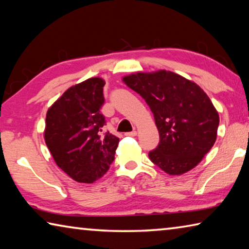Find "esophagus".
I'll list each match as a JSON object with an SVG mask.
<instances>
[{"label": "esophagus", "mask_w": 249, "mask_h": 249, "mask_svg": "<svg viewBox=\"0 0 249 249\" xmlns=\"http://www.w3.org/2000/svg\"><path fill=\"white\" fill-rule=\"evenodd\" d=\"M137 132L136 130H133V132H128V133H125V136H136Z\"/></svg>", "instance_id": "obj_1"}]
</instances>
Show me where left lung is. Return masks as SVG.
I'll return each mask as SVG.
<instances>
[{"label":"left lung","mask_w":249,"mask_h":249,"mask_svg":"<svg viewBox=\"0 0 249 249\" xmlns=\"http://www.w3.org/2000/svg\"><path fill=\"white\" fill-rule=\"evenodd\" d=\"M123 82L141 94L154 114L160 142L148 154L151 161L171 176L193 169L213 147L220 123L205 92L167 70L132 73Z\"/></svg>","instance_id":"8db88e82"}]
</instances>
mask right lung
<instances>
[{"mask_svg":"<svg viewBox=\"0 0 249 249\" xmlns=\"http://www.w3.org/2000/svg\"><path fill=\"white\" fill-rule=\"evenodd\" d=\"M102 78L70 87L46 114L44 138L54 162L70 178L92 183L107 174L120 138L104 133Z\"/></svg>","mask_w":249,"mask_h":249,"instance_id":"1","label":"right lung"}]
</instances>
